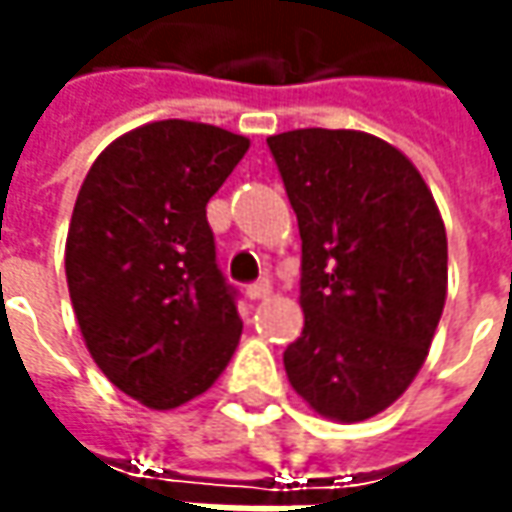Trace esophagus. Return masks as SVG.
I'll return each instance as SVG.
<instances>
[{
    "label": "esophagus",
    "instance_id": "esophagus-1",
    "mask_svg": "<svg viewBox=\"0 0 512 512\" xmlns=\"http://www.w3.org/2000/svg\"><path fill=\"white\" fill-rule=\"evenodd\" d=\"M273 293V285L267 282V279H262V282H253V285L247 287V296L253 299V302H259V299H267Z\"/></svg>",
    "mask_w": 512,
    "mask_h": 512
}]
</instances>
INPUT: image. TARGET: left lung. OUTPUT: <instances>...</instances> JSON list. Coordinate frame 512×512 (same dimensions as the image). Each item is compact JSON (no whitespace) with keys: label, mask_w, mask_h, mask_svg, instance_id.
<instances>
[{"label":"left lung","mask_w":512,"mask_h":512,"mask_svg":"<svg viewBox=\"0 0 512 512\" xmlns=\"http://www.w3.org/2000/svg\"><path fill=\"white\" fill-rule=\"evenodd\" d=\"M302 236L290 387L333 422L373 419L422 370L447 299V233L416 165L364 130L267 136Z\"/></svg>","instance_id":"obj_1"}]
</instances>
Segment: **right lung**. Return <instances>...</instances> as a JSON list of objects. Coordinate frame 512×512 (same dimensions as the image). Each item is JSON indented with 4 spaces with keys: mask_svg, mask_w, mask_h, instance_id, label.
Masks as SVG:
<instances>
[{
    "mask_svg": "<svg viewBox=\"0 0 512 512\" xmlns=\"http://www.w3.org/2000/svg\"><path fill=\"white\" fill-rule=\"evenodd\" d=\"M247 148L205 122H148L96 156L76 196L70 305L96 367L150 410L202 396L236 353L242 319L205 207Z\"/></svg>",
    "mask_w": 512,
    "mask_h": 512,
    "instance_id": "right-lung-1",
    "label": "right lung"
}]
</instances>
